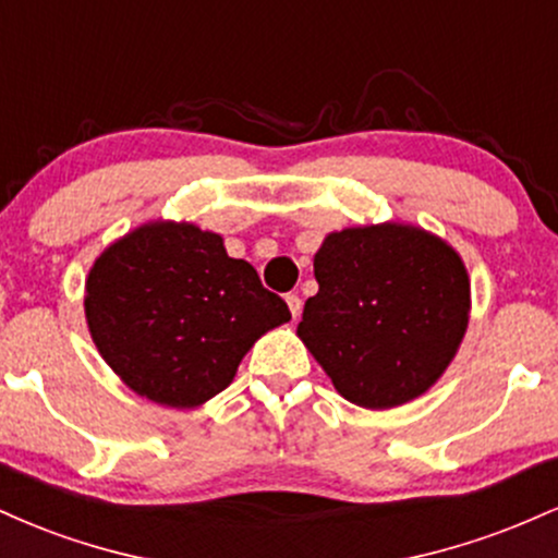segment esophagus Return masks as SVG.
<instances>
[{
  "label": "esophagus",
  "instance_id": "34e87169",
  "mask_svg": "<svg viewBox=\"0 0 558 558\" xmlns=\"http://www.w3.org/2000/svg\"><path fill=\"white\" fill-rule=\"evenodd\" d=\"M286 304H288V310H291L293 319H299L301 317V299H299V293H288Z\"/></svg>",
  "mask_w": 558,
  "mask_h": 558
}]
</instances>
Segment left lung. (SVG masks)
<instances>
[{
  "label": "left lung",
  "mask_w": 558,
  "mask_h": 558,
  "mask_svg": "<svg viewBox=\"0 0 558 558\" xmlns=\"http://www.w3.org/2000/svg\"><path fill=\"white\" fill-rule=\"evenodd\" d=\"M299 338L345 401L390 409L444 375L470 323V278L438 235L401 222L330 233Z\"/></svg>",
  "instance_id": "left-lung-1"
}]
</instances>
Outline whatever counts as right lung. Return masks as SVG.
Returning a JSON list of instances; mask_svg holds the SVG:
<instances>
[{"label": "right lung", "instance_id": "obj_1", "mask_svg": "<svg viewBox=\"0 0 558 558\" xmlns=\"http://www.w3.org/2000/svg\"><path fill=\"white\" fill-rule=\"evenodd\" d=\"M86 323L128 388L191 409L230 386L259 336L291 319L248 262L191 222H146L114 241L86 280Z\"/></svg>", "mask_w": 558, "mask_h": 558}]
</instances>
